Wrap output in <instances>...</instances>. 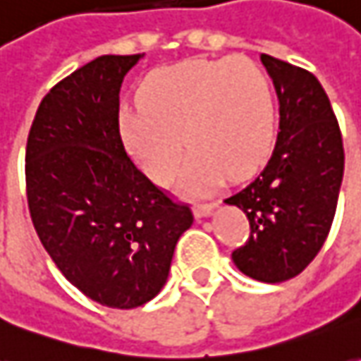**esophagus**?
Instances as JSON below:
<instances>
[{"label":"esophagus","instance_id":"34e87169","mask_svg":"<svg viewBox=\"0 0 361 361\" xmlns=\"http://www.w3.org/2000/svg\"><path fill=\"white\" fill-rule=\"evenodd\" d=\"M215 205H217L215 201H212V203H195L193 213H195V217H207V215H212Z\"/></svg>","mask_w":361,"mask_h":361}]
</instances>
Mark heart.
<instances>
[{
  "instance_id": "1",
  "label": "heart",
  "mask_w": 361,
  "mask_h": 361,
  "mask_svg": "<svg viewBox=\"0 0 361 361\" xmlns=\"http://www.w3.org/2000/svg\"><path fill=\"white\" fill-rule=\"evenodd\" d=\"M140 106L120 110L124 146L152 180L170 183L183 142L193 149L183 185L205 193L225 178H249L269 160L276 134L271 80L247 57L185 61L149 73ZM184 140H180V136Z\"/></svg>"
}]
</instances>
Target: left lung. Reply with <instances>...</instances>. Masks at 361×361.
I'll list each match as a JSON object with an SVG mask.
<instances>
[{
  "mask_svg": "<svg viewBox=\"0 0 361 361\" xmlns=\"http://www.w3.org/2000/svg\"><path fill=\"white\" fill-rule=\"evenodd\" d=\"M261 61L276 88L281 132L263 171L225 203L237 205L251 227L233 263L255 281L283 283L312 263L330 233L344 144L318 78L264 53Z\"/></svg>",
  "mask_w": 361,
  "mask_h": 361,
  "instance_id": "obj_1",
  "label": "left lung"
}]
</instances>
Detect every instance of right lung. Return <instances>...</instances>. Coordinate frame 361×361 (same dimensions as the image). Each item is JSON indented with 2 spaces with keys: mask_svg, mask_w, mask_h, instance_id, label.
Masks as SVG:
<instances>
[{
  "mask_svg": "<svg viewBox=\"0 0 361 361\" xmlns=\"http://www.w3.org/2000/svg\"><path fill=\"white\" fill-rule=\"evenodd\" d=\"M142 55H102L51 88L25 149L27 205L45 251L94 302L136 308L168 281L188 203L136 168L120 138V87Z\"/></svg>",
  "mask_w": 361,
  "mask_h": 361,
  "instance_id": "add662e5",
  "label": "right lung"
}]
</instances>
